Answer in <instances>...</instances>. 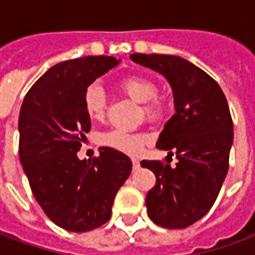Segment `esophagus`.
Wrapping results in <instances>:
<instances>
[{"instance_id": "obj_1", "label": "esophagus", "mask_w": 255, "mask_h": 255, "mask_svg": "<svg viewBox=\"0 0 255 255\" xmlns=\"http://www.w3.org/2000/svg\"><path fill=\"white\" fill-rule=\"evenodd\" d=\"M139 168H140V162H139L136 158H132V169L133 171H138Z\"/></svg>"}]
</instances>
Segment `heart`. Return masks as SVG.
<instances>
[{
  "instance_id": "obj_1",
  "label": "heart",
  "mask_w": 255,
  "mask_h": 255,
  "mask_svg": "<svg viewBox=\"0 0 255 255\" xmlns=\"http://www.w3.org/2000/svg\"><path fill=\"white\" fill-rule=\"evenodd\" d=\"M120 89L129 98L143 104L144 115L149 120L155 122L161 119L164 113V104L157 98L158 87L153 80L143 76H128L120 82ZM83 106L89 119L95 122L104 119L106 100L104 90L98 84H90L89 87H86L83 93ZM147 140L149 136L146 133L127 129H112L101 136V143L104 146L129 155L138 154Z\"/></svg>"
}]
</instances>
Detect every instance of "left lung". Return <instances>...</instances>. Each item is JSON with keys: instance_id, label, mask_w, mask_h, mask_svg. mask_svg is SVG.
Wrapping results in <instances>:
<instances>
[{"instance_id": "8db88e82", "label": "left lung", "mask_w": 255, "mask_h": 255, "mask_svg": "<svg viewBox=\"0 0 255 255\" xmlns=\"http://www.w3.org/2000/svg\"><path fill=\"white\" fill-rule=\"evenodd\" d=\"M133 63L161 73L171 84L175 115L166 122L157 147L176 155V166L142 161L155 175L146 195L154 224L182 230L202 219L223 186L234 140V124L223 90L187 60L168 54L129 56Z\"/></svg>"}]
</instances>
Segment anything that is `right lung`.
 <instances>
[{
  "instance_id": "1",
  "label": "right lung",
  "mask_w": 255,
  "mask_h": 255,
  "mask_svg": "<svg viewBox=\"0 0 255 255\" xmlns=\"http://www.w3.org/2000/svg\"><path fill=\"white\" fill-rule=\"evenodd\" d=\"M120 60L87 56L56 64L36 80L19 115V155L36 202L54 224L86 232L109 221L132 162L111 147L79 160L91 128L83 106L86 87Z\"/></svg>"
}]
</instances>
